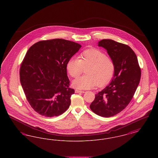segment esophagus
Segmentation results:
<instances>
[{"mask_svg": "<svg viewBox=\"0 0 158 158\" xmlns=\"http://www.w3.org/2000/svg\"><path fill=\"white\" fill-rule=\"evenodd\" d=\"M76 93H84L85 92L83 91V90H77V89H76L75 90Z\"/></svg>", "mask_w": 158, "mask_h": 158, "instance_id": "obj_1", "label": "esophagus"}]
</instances>
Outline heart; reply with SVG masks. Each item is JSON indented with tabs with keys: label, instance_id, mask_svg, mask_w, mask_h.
Here are the masks:
<instances>
[{
	"label": "heart",
	"instance_id": "obj_1",
	"mask_svg": "<svg viewBox=\"0 0 158 158\" xmlns=\"http://www.w3.org/2000/svg\"><path fill=\"white\" fill-rule=\"evenodd\" d=\"M83 68H85L86 75L78 77L72 82V86L78 89H90L97 84L98 86H103L110 82L115 72L113 59L96 48L84 51L79 59H69L66 64L68 72L73 77L81 75Z\"/></svg>",
	"mask_w": 158,
	"mask_h": 158
}]
</instances>
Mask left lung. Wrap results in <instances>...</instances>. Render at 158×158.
<instances>
[{"mask_svg":"<svg viewBox=\"0 0 158 158\" xmlns=\"http://www.w3.org/2000/svg\"><path fill=\"white\" fill-rule=\"evenodd\" d=\"M98 46L106 50L115 64L111 82L95 95L90 110L99 116L112 117L120 113L130 103L140 82L141 70L137 56L127 45L104 39Z\"/></svg>","mask_w":158,"mask_h":158,"instance_id":"obj_1","label":"left lung"}]
</instances>
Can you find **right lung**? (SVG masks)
I'll use <instances>...</instances> for the list:
<instances>
[{"label":"right lung","mask_w":158,"mask_h":158,"mask_svg":"<svg viewBox=\"0 0 158 158\" xmlns=\"http://www.w3.org/2000/svg\"><path fill=\"white\" fill-rule=\"evenodd\" d=\"M82 46L64 39L43 40L32 45L21 65L23 90L39 114L53 117L64 113L75 90L69 88L66 64Z\"/></svg>","instance_id":"add662e5"}]
</instances>
